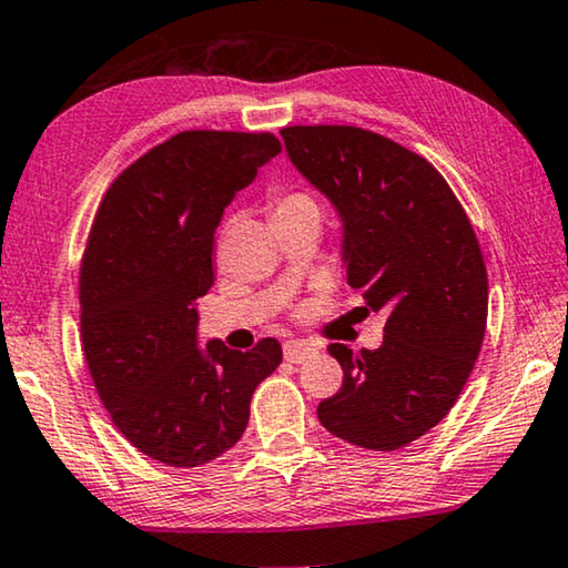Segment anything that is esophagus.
<instances>
[{"mask_svg": "<svg viewBox=\"0 0 568 568\" xmlns=\"http://www.w3.org/2000/svg\"><path fill=\"white\" fill-rule=\"evenodd\" d=\"M317 351V347L304 343V339H286L284 343V361L286 363H302L307 361V357Z\"/></svg>", "mask_w": 568, "mask_h": 568, "instance_id": "esophagus-1", "label": "esophagus"}]
</instances>
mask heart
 Wrapping results in <instances>:
<instances>
[{
	"label": "heart",
	"mask_w": 568,
	"mask_h": 568,
	"mask_svg": "<svg viewBox=\"0 0 568 568\" xmlns=\"http://www.w3.org/2000/svg\"><path fill=\"white\" fill-rule=\"evenodd\" d=\"M268 203H272L274 221H284V217H294L304 213H320L317 200L300 187H276L272 190V195H268ZM231 225H233V217H225L221 231H217V241L225 239V233L231 231Z\"/></svg>",
	"instance_id": "b5f03b06"
}]
</instances>
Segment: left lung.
<instances>
[{
	"instance_id": "left-lung-1",
	"label": "left lung",
	"mask_w": 568,
	"mask_h": 568,
	"mask_svg": "<svg viewBox=\"0 0 568 568\" xmlns=\"http://www.w3.org/2000/svg\"><path fill=\"white\" fill-rule=\"evenodd\" d=\"M292 162L345 221L347 284L386 312L378 351L333 343L343 386L320 424L363 449L394 452L457 404L487 327V268L465 207L429 160L345 124L284 126Z\"/></svg>"
}]
</instances>
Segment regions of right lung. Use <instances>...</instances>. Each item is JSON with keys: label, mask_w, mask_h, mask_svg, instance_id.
I'll list each match as a JSON object with an SVG mask.
<instances>
[{"label": "right lung", "mask_w": 568, "mask_h": 568, "mask_svg": "<svg viewBox=\"0 0 568 568\" xmlns=\"http://www.w3.org/2000/svg\"><path fill=\"white\" fill-rule=\"evenodd\" d=\"M282 152L272 132L190 129L152 146L111 182L81 261V343L111 422L142 455L200 467L246 432L251 396L282 363L195 345V300L213 284V231L235 190Z\"/></svg>", "instance_id": "obj_1"}]
</instances>
